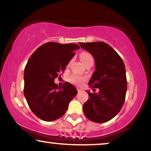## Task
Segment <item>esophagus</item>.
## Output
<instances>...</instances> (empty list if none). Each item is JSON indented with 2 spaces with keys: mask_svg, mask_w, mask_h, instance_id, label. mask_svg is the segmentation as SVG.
<instances>
[{
  "mask_svg": "<svg viewBox=\"0 0 151 151\" xmlns=\"http://www.w3.org/2000/svg\"><path fill=\"white\" fill-rule=\"evenodd\" d=\"M77 91H78V92H81L82 90H81V88H77Z\"/></svg>",
  "mask_w": 151,
  "mask_h": 151,
  "instance_id": "34e87169",
  "label": "esophagus"
}]
</instances>
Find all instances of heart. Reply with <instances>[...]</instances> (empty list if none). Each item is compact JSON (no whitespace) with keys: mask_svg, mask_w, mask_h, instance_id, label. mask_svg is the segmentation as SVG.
Here are the masks:
<instances>
[{"mask_svg":"<svg viewBox=\"0 0 151 151\" xmlns=\"http://www.w3.org/2000/svg\"><path fill=\"white\" fill-rule=\"evenodd\" d=\"M80 59L83 63L84 64L85 63L87 62V61L93 59V57L92 56V55L89 53V52H83L80 55ZM68 80L70 82L72 83L78 85V86H81V85L85 82V81H86V78L83 77V76L77 75H72L69 76Z\"/></svg>","mask_w":151,"mask_h":151,"instance_id":"1","label":"heart"}]
</instances>
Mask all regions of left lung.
<instances>
[{
	"label": "left lung",
	"instance_id": "8db88e82",
	"mask_svg": "<svg viewBox=\"0 0 151 151\" xmlns=\"http://www.w3.org/2000/svg\"><path fill=\"white\" fill-rule=\"evenodd\" d=\"M95 59V71L88 85L99 88L98 93H88L83 109L89 120L103 123L117 115L124 103L127 89L126 70L122 59L103 42L79 43Z\"/></svg>",
	"mask_w": 151,
	"mask_h": 151
}]
</instances>
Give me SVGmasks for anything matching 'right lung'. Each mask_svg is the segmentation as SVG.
<instances>
[{
	"label": "right lung",
	"mask_w": 151,
	"mask_h": 151,
	"mask_svg": "<svg viewBox=\"0 0 151 151\" xmlns=\"http://www.w3.org/2000/svg\"><path fill=\"white\" fill-rule=\"evenodd\" d=\"M80 48L77 44L48 42L35 50L24 68V94L33 114L47 122L61 118L77 94L75 86L65 82L60 88L55 78Z\"/></svg>",
	"instance_id": "obj_1"
}]
</instances>
